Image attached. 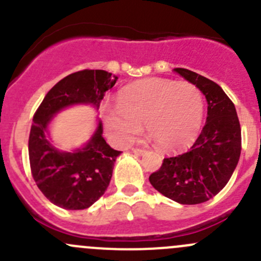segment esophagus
<instances>
[{
  "label": "esophagus",
  "mask_w": 261,
  "mask_h": 261,
  "mask_svg": "<svg viewBox=\"0 0 261 261\" xmlns=\"http://www.w3.org/2000/svg\"><path fill=\"white\" fill-rule=\"evenodd\" d=\"M133 152H135V154L138 155H143L144 152H145V150L140 149V147H133Z\"/></svg>",
  "instance_id": "esophagus-1"
}]
</instances>
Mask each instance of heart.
Wrapping results in <instances>:
<instances>
[{
    "mask_svg": "<svg viewBox=\"0 0 261 261\" xmlns=\"http://www.w3.org/2000/svg\"><path fill=\"white\" fill-rule=\"evenodd\" d=\"M204 115L201 89L194 84L146 78L125 87L117 106L105 105L101 117L107 135L127 145L143 130L164 151H179L196 141Z\"/></svg>",
    "mask_w": 261,
    "mask_h": 261,
    "instance_id": "heart-1",
    "label": "heart"
}]
</instances>
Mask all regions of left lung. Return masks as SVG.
Here are the masks:
<instances>
[{
  "instance_id": "1",
  "label": "left lung",
  "mask_w": 261,
  "mask_h": 261,
  "mask_svg": "<svg viewBox=\"0 0 261 261\" xmlns=\"http://www.w3.org/2000/svg\"><path fill=\"white\" fill-rule=\"evenodd\" d=\"M174 72L206 97V125L189 151L165 158L149 180L163 196L178 203H203L222 191L238 165L240 122L232 101L217 83L184 68H175Z\"/></svg>"
}]
</instances>
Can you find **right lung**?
Segmentation results:
<instances>
[{
	"label": "right lung",
	"instance_id": "right-lung-1",
	"mask_svg": "<svg viewBox=\"0 0 261 261\" xmlns=\"http://www.w3.org/2000/svg\"><path fill=\"white\" fill-rule=\"evenodd\" d=\"M117 80L101 69L72 73L50 89L34 115L29 136L31 173L44 196L60 208L86 210L103 196L121 151L106 143L101 121L83 146L62 151L51 144L50 122L58 112L75 105L98 110L105 93Z\"/></svg>",
	"mask_w": 261,
	"mask_h": 261
}]
</instances>
